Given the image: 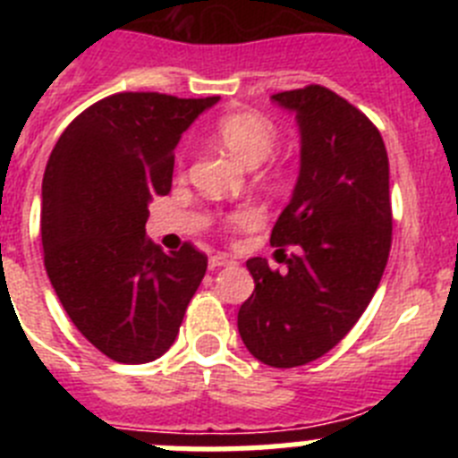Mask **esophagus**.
<instances>
[{
  "label": "esophagus",
  "mask_w": 458,
  "mask_h": 458,
  "mask_svg": "<svg viewBox=\"0 0 458 458\" xmlns=\"http://www.w3.org/2000/svg\"><path fill=\"white\" fill-rule=\"evenodd\" d=\"M233 259H229L226 254H213V257L208 259V268L216 270V268H222V266H232Z\"/></svg>",
  "instance_id": "esophagus-1"
}]
</instances>
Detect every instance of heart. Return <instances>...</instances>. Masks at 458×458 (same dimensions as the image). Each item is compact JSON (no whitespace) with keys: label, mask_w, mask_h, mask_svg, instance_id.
I'll use <instances>...</instances> for the list:
<instances>
[{"label":"heart","mask_w":458,"mask_h":458,"mask_svg":"<svg viewBox=\"0 0 458 458\" xmlns=\"http://www.w3.org/2000/svg\"><path fill=\"white\" fill-rule=\"evenodd\" d=\"M216 137L241 163L250 165V167H257L264 160H268L279 141L277 125L268 116L250 112V109L229 112V114L220 116L216 123ZM254 216L257 213L252 208H242L233 213L232 222L245 225V222L254 220Z\"/></svg>","instance_id":"heart-1"}]
</instances>
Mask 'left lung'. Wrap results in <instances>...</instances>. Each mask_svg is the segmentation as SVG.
Wrapping results in <instances>:
<instances>
[{"label": "left lung", "instance_id": "left-lung-1", "mask_svg": "<svg viewBox=\"0 0 458 458\" xmlns=\"http://www.w3.org/2000/svg\"><path fill=\"white\" fill-rule=\"evenodd\" d=\"M301 125V174L270 245L298 254L279 273L248 259L254 291L238 333L264 365L289 369L337 346L374 298L392 245L390 165L378 128L321 84L270 96Z\"/></svg>", "mask_w": 458, "mask_h": 458}]
</instances>
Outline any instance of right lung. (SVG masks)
Masks as SVG:
<instances>
[{
	"label": "right lung",
	"mask_w": 458,
	"mask_h": 458,
	"mask_svg": "<svg viewBox=\"0 0 458 458\" xmlns=\"http://www.w3.org/2000/svg\"><path fill=\"white\" fill-rule=\"evenodd\" d=\"M217 103L123 91L71 121L43 176L40 238L47 277L89 342L114 362L160 358L179 335L208 259L147 238L148 201L172 190L174 148Z\"/></svg>",
	"instance_id": "obj_1"
}]
</instances>
